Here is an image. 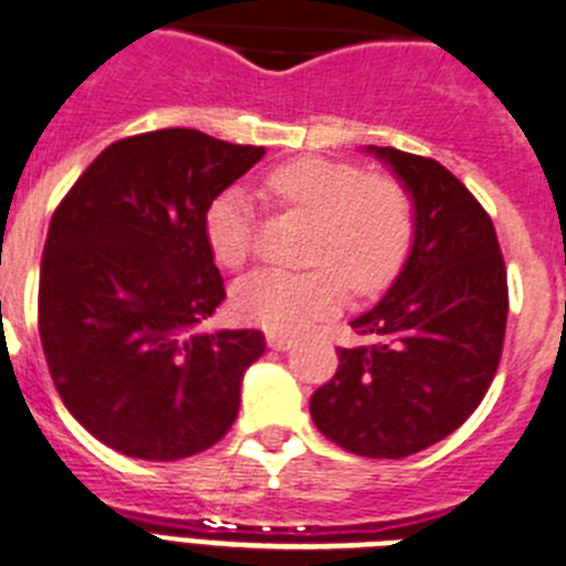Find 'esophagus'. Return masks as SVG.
Here are the masks:
<instances>
[{
	"instance_id": "1",
	"label": "esophagus",
	"mask_w": 566,
	"mask_h": 566,
	"mask_svg": "<svg viewBox=\"0 0 566 566\" xmlns=\"http://www.w3.org/2000/svg\"><path fill=\"white\" fill-rule=\"evenodd\" d=\"M290 344H293L290 335H282V333L268 335V346H273V349H290Z\"/></svg>"
}]
</instances>
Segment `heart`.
<instances>
[{"label":"heart","mask_w":566,"mask_h":566,"mask_svg":"<svg viewBox=\"0 0 566 566\" xmlns=\"http://www.w3.org/2000/svg\"><path fill=\"white\" fill-rule=\"evenodd\" d=\"M276 208L313 220L304 262L310 271H259L233 287L237 318L271 333H295L346 298L375 295L403 271L417 233L415 197L391 175L327 157H295L264 175ZM213 259L242 268L256 245V213L242 188H226L206 208Z\"/></svg>","instance_id":"b5f03b06"}]
</instances>
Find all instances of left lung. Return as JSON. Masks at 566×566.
Returning a JSON list of instances; mask_svg holds the SVG:
<instances>
[{
	"label": "left lung",
	"instance_id": "left-lung-1",
	"mask_svg": "<svg viewBox=\"0 0 566 566\" xmlns=\"http://www.w3.org/2000/svg\"><path fill=\"white\" fill-rule=\"evenodd\" d=\"M371 151L415 197V245L389 293L353 321L364 344L338 346V369L313 391L310 415L344 451L403 460L460 429L491 389L507 271L488 211L442 163Z\"/></svg>",
	"mask_w": 566,
	"mask_h": 566
}]
</instances>
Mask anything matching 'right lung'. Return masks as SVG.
I'll list each match as a JSON object with an SVG mask.
<instances>
[{
    "label": "right lung",
    "mask_w": 566,
    "mask_h": 566,
    "mask_svg": "<svg viewBox=\"0 0 566 566\" xmlns=\"http://www.w3.org/2000/svg\"><path fill=\"white\" fill-rule=\"evenodd\" d=\"M197 129L106 146L59 202L39 273V335L55 391L104 446L171 462L220 442L259 329L197 333L226 298L206 208L262 160Z\"/></svg>",
    "instance_id": "1"
}]
</instances>
